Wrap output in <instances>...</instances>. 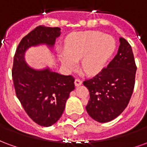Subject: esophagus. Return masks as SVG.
<instances>
[{
  "label": "esophagus",
  "mask_w": 147,
  "mask_h": 147,
  "mask_svg": "<svg viewBox=\"0 0 147 147\" xmlns=\"http://www.w3.org/2000/svg\"><path fill=\"white\" fill-rule=\"evenodd\" d=\"M82 84V81L79 79H76L75 80V86H80Z\"/></svg>",
  "instance_id": "esophagus-1"
}]
</instances>
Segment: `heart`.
<instances>
[{"label": "heart", "mask_w": 147, "mask_h": 147, "mask_svg": "<svg viewBox=\"0 0 147 147\" xmlns=\"http://www.w3.org/2000/svg\"><path fill=\"white\" fill-rule=\"evenodd\" d=\"M116 48L113 37L100 31H83L67 40L60 58L62 65L68 71L74 70L80 60L82 70L94 76L105 68Z\"/></svg>", "instance_id": "1"}]
</instances>
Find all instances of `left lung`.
Masks as SVG:
<instances>
[{
    "label": "left lung",
    "mask_w": 147,
    "mask_h": 147,
    "mask_svg": "<svg viewBox=\"0 0 147 147\" xmlns=\"http://www.w3.org/2000/svg\"><path fill=\"white\" fill-rule=\"evenodd\" d=\"M136 69L131 46L120 38L117 54L107 67L83 82L90 92L86 106L90 117L105 123L117 118L125 109L132 95Z\"/></svg>",
    "instance_id": "1"
}]
</instances>
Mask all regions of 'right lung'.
<instances>
[{
	"label": "right lung",
	"instance_id": "add662e5",
	"mask_svg": "<svg viewBox=\"0 0 147 147\" xmlns=\"http://www.w3.org/2000/svg\"><path fill=\"white\" fill-rule=\"evenodd\" d=\"M60 35L59 27L38 26L23 38L14 56L11 74L16 96L30 119L43 127L51 126L61 118L69 94L75 89V79L49 67L32 68L24 56L31 46L53 48Z\"/></svg>",
	"mask_w": 147,
	"mask_h": 147
}]
</instances>
